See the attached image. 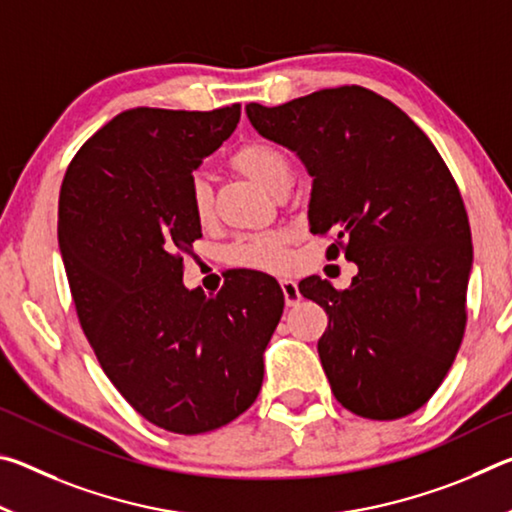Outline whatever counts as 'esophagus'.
<instances>
[{"mask_svg":"<svg viewBox=\"0 0 512 512\" xmlns=\"http://www.w3.org/2000/svg\"><path fill=\"white\" fill-rule=\"evenodd\" d=\"M280 287L284 293V302H287V307H296L300 302V291H298V284L293 280H280Z\"/></svg>","mask_w":512,"mask_h":512,"instance_id":"obj_1","label":"esophagus"}]
</instances>
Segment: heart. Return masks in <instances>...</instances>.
<instances>
[{"label":"heart","mask_w":512,"mask_h":512,"mask_svg":"<svg viewBox=\"0 0 512 512\" xmlns=\"http://www.w3.org/2000/svg\"><path fill=\"white\" fill-rule=\"evenodd\" d=\"M230 167L271 194H284L291 185V160L280 146L268 142H248L232 153ZM189 210L198 223H207L214 212L212 187L205 176H194L189 183ZM289 232H266L239 239L228 250V262L255 271H282L289 264Z\"/></svg>","instance_id":"heart-1"}]
</instances>
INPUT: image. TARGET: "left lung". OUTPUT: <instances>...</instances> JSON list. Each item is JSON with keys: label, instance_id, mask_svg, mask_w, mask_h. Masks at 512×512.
<instances>
[{"label": "left lung", "instance_id": "left-lung-1", "mask_svg": "<svg viewBox=\"0 0 512 512\" xmlns=\"http://www.w3.org/2000/svg\"><path fill=\"white\" fill-rule=\"evenodd\" d=\"M246 110L314 176L309 223L332 239L327 259L359 266L350 289L318 275L298 287L327 314L318 357L334 397L368 420L418 411L467 325L472 232L452 171L404 110L361 85Z\"/></svg>", "mask_w": 512, "mask_h": 512}]
</instances>
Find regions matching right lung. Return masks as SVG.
<instances>
[{
	"mask_svg": "<svg viewBox=\"0 0 512 512\" xmlns=\"http://www.w3.org/2000/svg\"><path fill=\"white\" fill-rule=\"evenodd\" d=\"M239 115L241 103L121 112L81 146L60 187V253L103 372L142 418L185 436L250 409L284 309L280 284L257 271L232 273L216 296L183 284V257L201 237L189 183Z\"/></svg>",
	"mask_w": 512,
	"mask_h": 512,
	"instance_id": "right-lung-1",
	"label": "right lung"
}]
</instances>
